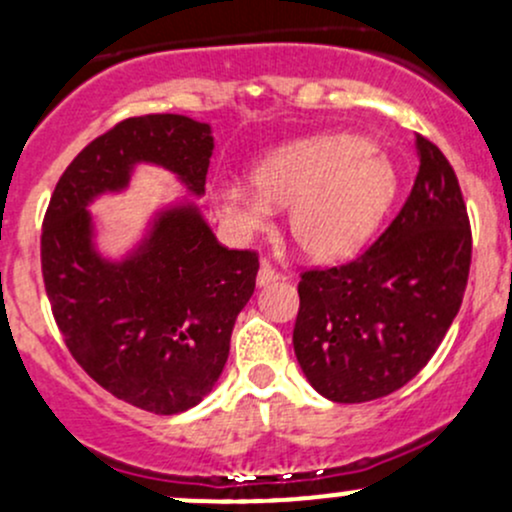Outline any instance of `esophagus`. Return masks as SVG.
<instances>
[{"label":"esophagus","mask_w":512,"mask_h":512,"mask_svg":"<svg viewBox=\"0 0 512 512\" xmlns=\"http://www.w3.org/2000/svg\"><path fill=\"white\" fill-rule=\"evenodd\" d=\"M277 279H279V272H277V269H274L272 262H269V260H262L260 272H257V284H260V286H267V284L277 282Z\"/></svg>","instance_id":"esophagus-1"}]
</instances>
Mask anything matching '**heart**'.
<instances>
[{"label":"heart","mask_w":512,"mask_h":512,"mask_svg":"<svg viewBox=\"0 0 512 512\" xmlns=\"http://www.w3.org/2000/svg\"><path fill=\"white\" fill-rule=\"evenodd\" d=\"M257 192L226 184L218 192L223 218L240 233L265 228L272 206L291 209L289 235L313 260L355 252L389 209L396 172L367 140L330 136L289 145L252 172Z\"/></svg>","instance_id":"heart-1"}]
</instances>
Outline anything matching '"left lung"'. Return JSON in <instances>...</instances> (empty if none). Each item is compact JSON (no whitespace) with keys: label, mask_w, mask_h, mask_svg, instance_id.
<instances>
[{"label":"left lung","mask_w":512,"mask_h":512,"mask_svg":"<svg viewBox=\"0 0 512 512\" xmlns=\"http://www.w3.org/2000/svg\"><path fill=\"white\" fill-rule=\"evenodd\" d=\"M420 167L406 204L362 255L301 272L294 352L320 396L384 398L413 379L462 306L471 226L442 150L415 133Z\"/></svg>","instance_id":"left-lung-1"}]
</instances>
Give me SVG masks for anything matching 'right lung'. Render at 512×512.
Returning a JSON list of instances; mask_svg holds the SVG:
<instances>
[{
	"label": "right lung",
	"mask_w": 512,
	"mask_h": 512,
	"mask_svg": "<svg viewBox=\"0 0 512 512\" xmlns=\"http://www.w3.org/2000/svg\"><path fill=\"white\" fill-rule=\"evenodd\" d=\"M211 150L209 123L187 116L119 121L67 165L43 218V284L67 350L101 389L155 415L187 411L213 389L260 255L223 247L194 206H179L114 265L94 252L84 206L126 187L136 162L204 194Z\"/></svg>",
	"instance_id": "obj_1"
}]
</instances>
